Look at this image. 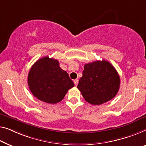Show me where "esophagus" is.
Segmentation results:
<instances>
[{
	"mask_svg": "<svg viewBox=\"0 0 146 146\" xmlns=\"http://www.w3.org/2000/svg\"><path fill=\"white\" fill-rule=\"evenodd\" d=\"M73 82H74V84H75V85L77 86V84H78V82H79V80H78V79H75V80H74Z\"/></svg>",
	"mask_w": 146,
	"mask_h": 146,
	"instance_id": "esophagus-1",
	"label": "esophagus"
}]
</instances>
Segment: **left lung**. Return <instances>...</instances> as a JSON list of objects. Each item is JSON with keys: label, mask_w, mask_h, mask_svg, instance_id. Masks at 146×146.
I'll return each mask as SVG.
<instances>
[{"label": "left lung", "mask_w": 146, "mask_h": 146, "mask_svg": "<svg viewBox=\"0 0 146 146\" xmlns=\"http://www.w3.org/2000/svg\"><path fill=\"white\" fill-rule=\"evenodd\" d=\"M120 86V77L106 60L84 65L77 88L84 100L92 105H101L113 98Z\"/></svg>", "instance_id": "8db88e82"}]
</instances>
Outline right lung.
Wrapping results in <instances>:
<instances>
[{
  "instance_id": "obj_1",
  "label": "right lung",
  "mask_w": 146,
  "mask_h": 146,
  "mask_svg": "<svg viewBox=\"0 0 146 146\" xmlns=\"http://www.w3.org/2000/svg\"><path fill=\"white\" fill-rule=\"evenodd\" d=\"M28 86L35 97L48 104L58 103L75 86L59 62L48 56L38 60L28 74Z\"/></svg>"
}]
</instances>
